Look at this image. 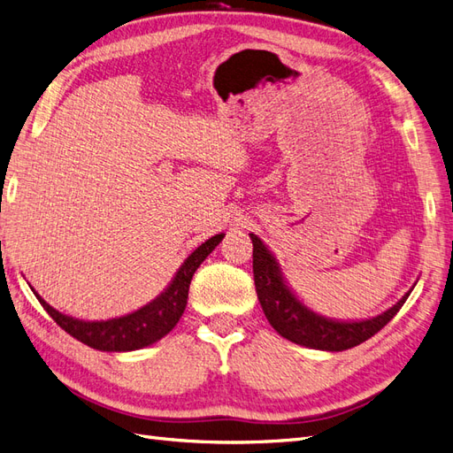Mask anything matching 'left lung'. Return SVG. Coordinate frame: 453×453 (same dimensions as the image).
Segmentation results:
<instances>
[{"mask_svg":"<svg viewBox=\"0 0 453 453\" xmlns=\"http://www.w3.org/2000/svg\"><path fill=\"white\" fill-rule=\"evenodd\" d=\"M253 240V276L258 303L263 306L268 323L276 328L278 334L295 342V344L326 349V351H344L353 346L363 344L365 340L372 338L381 331L395 315L403 308L410 291L388 311L378 318L357 321V323H340L325 319L321 315L310 311L285 285L276 260L265 248L255 234Z\"/></svg>","mask_w":453,"mask_h":453,"instance_id":"1","label":"left lung"}]
</instances>
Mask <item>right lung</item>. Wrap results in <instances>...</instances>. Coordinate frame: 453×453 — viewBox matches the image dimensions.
Here are the masks:
<instances>
[{
	"instance_id": "obj_1",
	"label": "right lung",
	"mask_w": 453,
	"mask_h": 453,
	"mask_svg": "<svg viewBox=\"0 0 453 453\" xmlns=\"http://www.w3.org/2000/svg\"><path fill=\"white\" fill-rule=\"evenodd\" d=\"M225 234H217L203 242L198 250L188 255L183 266L177 270L173 281L153 303L143 306L142 310L119 319L109 321H79L60 313L49 306L37 293V300L47 310L50 318L62 326L67 334H72L83 344L100 349V351H134L145 346L155 344L157 340L166 336L172 328L180 321L185 311L188 298V285L193 280L196 268L203 263Z\"/></svg>"
}]
</instances>
